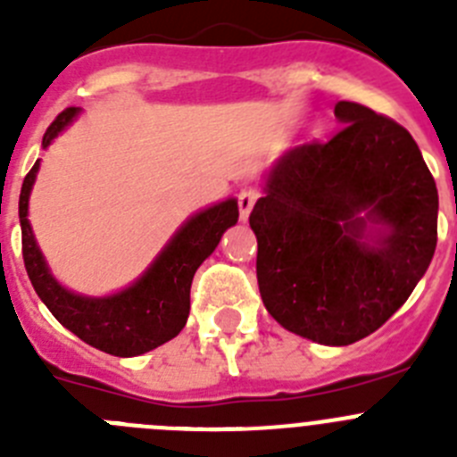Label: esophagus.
Instances as JSON below:
<instances>
[{"label": "esophagus", "instance_id": "esophagus-1", "mask_svg": "<svg viewBox=\"0 0 457 457\" xmlns=\"http://www.w3.org/2000/svg\"><path fill=\"white\" fill-rule=\"evenodd\" d=\"M258 196H261V194L252 187L242 189V192L237 194V205H240V220L242 221L249 217V212H252V208H253V204L258 201Z\"/></svg>", "mask_w": 457, "mask_h": 457}]
</instances>
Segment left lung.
<instances>
[{
	"mask_svg": "<svg viewBox=\"0 0 457 457\" xmlns=\"http://www.w3.org/2000/svg\"><path fill=\"white\" fill-rule=\"evenodd\" d=\"M334 114L343 130L286 153L249 224L270 316L322 345H350L385 325L426 274L439 199L403 125L345 100Z\"/></svg>",
	"mask_w": 457,
	"mask_h": 457,
	"instance_id": "1",
	"label": "left lung"
}]
</instances>
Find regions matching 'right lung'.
<instances>
[{
	"mask_svg": "<svg viewBox=\"0 0 457 457\" xmlns=\"http://www.w3.org/2000/svg\"><path fill=\"white\" fill-rule=\"evenodd\" d=\"M79 114L78 107L63 109L43 135V148ZM38 160L24 176L20 189V226L22 258L31 286L52 311V316L75 337L114 357H137L179 337L189 316V288L194 272L215 252L226 228L237 221L236 199H226L199 215L189 217L171 237L151 268L130 288L109 297H84L59 286L47 270L27 220L29 194L34 187Z\"/></svg>",
	"mask_w": 457,
	"mask_h": 457,
	"instance_id": "1",
	"label": "right lung"
}]
</instances>
